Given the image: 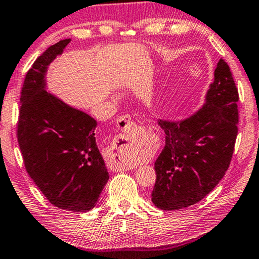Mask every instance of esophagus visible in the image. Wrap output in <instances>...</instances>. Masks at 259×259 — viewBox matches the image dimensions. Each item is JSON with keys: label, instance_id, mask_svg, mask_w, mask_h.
Here are the masks:
<instances>
[{"label": "esophagus", "instance_id": "34e87169", "mask_svg": "<svg viewBox=\"0 0 259 259\" xmlns=\"http://www.w3.org/2000/svg\"><path fill=\"white\" fill-rule=\"evenodd\" d=\"M117 126L118 129L122 130L123 133H130L131 130L134 129V122L131 121L130 115H122V116L118 117L117 120ZM130 166L126 165V163H123L121 161L114 162L112 166H110V169L114 171H124V170H129Z\"/></svg>", "mask_w": 259, "mask_h": 259}]
</instances>
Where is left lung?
<instances>
[{
    "mask_svg": "<svg viewBox=\"0 0 259 259\" xmlns=\"http://www.w3.org/2000/svg\"><path fill=\"white\" fill-rule=\"evenodd\" d=\"M237 101L231 69L220 59L202 107L181 121H159L166 144L154 163L155 206L181 210L200 202L220 182L237 136Z\"/></svg>",
    "mask_w": 259,
    "mask_h": 259,
    "instance_id": "8db88e82",
    "label": "left lung"
}]
</instances>
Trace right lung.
Here are the masks:
<instances>
[{"instance_id":"obj_1","label":"right lung","mask_w":259,"mask_h":259,"mask_svg":"<svg viewBox=\"0 0 259 259\" xmlns=\"http://www.w3.org/2000/svg\"><path fill=\"white\" fill-rule=\"evenodd\" d=\"M70 41L48 47L27 71L17 138L26 171L49 202L86 212L96 206L109 178L96 141L97 121L46 91L48 65Z\"/></svg>"}]
</instances>
